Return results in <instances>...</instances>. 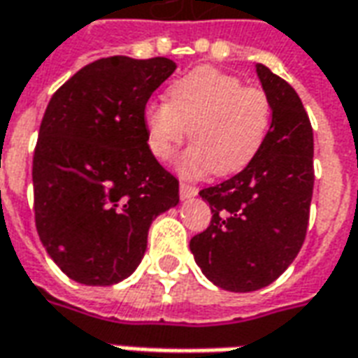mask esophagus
<instances>
[{
	"label": "esophagus",
	"instance_id": "obj_1",
	"mask_svg": "<svg viewBox=\"0 0 358 358\" xmlns=\"http://www.w3.org/2000/svg\"><path fill=\"white\" fill-rule=\"evenodd\" d=\"M195 195H197V187L189 186L186 182L180 184V197H182V199H192Z\"/></svg>",
	"mask_w": 358,
	"mask_h": 358
}]
</instances>
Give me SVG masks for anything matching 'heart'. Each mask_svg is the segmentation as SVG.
I'll return each mask as SVG.
<instances>
[{
  "label": "heart",
  "instance_id": "1",
  "mask_svg": "<svg viewBox=\"0 0 358 358\" xmlns=\"http://www.w3.org/2000/svg\"><path fill=\"white\" fill-rule=\"evenodd\" d=\"M272 107L268 95L243 86L234 74L199 66L180 76L166 90V103L151 101L143 109L149 151L169 161L182 141H195L178 157L184 176L213 171L228 176L243 171L268 136Z\"/></svg>",
  "mask_w": 358,
  "mask_h": 358
}]
</instances>
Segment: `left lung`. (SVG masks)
Wrapping results in <instances>:
<instances>
[{"mask_svg":"<svg viewBox=\"0 0 358 358\" xmlns=\"http://www.w3.org/2000/svg\"><path fill=\"white\" fill-rule=\"evenodd\" d=\"M257 76L272 107L268 136L243 171L199 192L213 218L189 241L203 274L236 293L266 287L293 263L315 186L313 128L299 95L261 63Z\"/></svg>","mask_w":358,"mask_h":358,"instance_id":"left-lung-1","label":"left lung"}]
</instances>
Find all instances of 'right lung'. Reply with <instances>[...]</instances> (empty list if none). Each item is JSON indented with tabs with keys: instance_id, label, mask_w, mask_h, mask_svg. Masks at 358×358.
Returning <instances> with one entry per match:
<instances>
[{
	"instance_id": "1",
	"label": "right lung",
	"mask_w": 358,
	"mask_h": 358,
	"mask_svg": "<svg viewBox=\"0 0 358 358\" xmlns=\"http://www.w3.org/2000/svg\"><path fill=\"white\" fill-rule=\"evenodd\" d=\"M176 71L166 57L90 63L53 94L32 182L38 236L66 276L113 285L138 268L151 222L180 201L178 180L149 151L143 109Z\"/></svg>"
}]
</instances>
